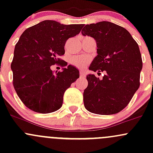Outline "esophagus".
<instances>
[{
    "label": "esophagus",
    "instance_id": "1",
    "mask_svg": "<svg viewBox=\"0 0 153 153\" xmlns=\"http://www.w3.org/2000/svg\"><path fill=\"white\" fill-rule=\"evenodd\" d=\"M80 78H85V72L84 71H80Z\"/></svg>",
    "mask_w": 153,
    "mask_h": 153
}]
</instances>
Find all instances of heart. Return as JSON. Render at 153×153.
Listing matches in <instances>:
<instances>
[{
	"instance_id": "heart-1",
	"label": "heart",
	"mask_w": 153,
	"mask_h": 153,
	"mask_svg": "<svg viewBox=\"0 0 153 153\" xmlns=\"http://www.w3.org/2000/svg\"><path fill=\"white\" fill-rule=\"evenodd\" d=\"M72 63L78 68H83L89 62V58L85 56H78L72 59Z\"/></svg>"
}]
</instances>
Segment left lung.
I'll return each mask as SVG.
<instances>
[{
  "instance_id": "left-lung-1",
  "label": "left lung",
  "mask_w": 153,
  "mask_h": 153,
  "mask_svg": "<svg viewBox=\"0 0 153 153\" xmlns=\"http://www.w3.org/2000/svg\"><path fill=\"white\" fill-rule=\"evenodd\" d=\"M83 26L82 34L94 38L97 46L98 54L89 70L106 73L101 80L94 74L86 76L84 106L96 114H114L127 106L140 87L143 68L140 48L127 29L114 23Z\"/></svg>"
}]
</instances>
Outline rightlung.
I'll use <instances>...</instances> for the list:
<instances>
[{
    "label": "right lung",
    "mask_w": 153,
    "mask_h": 153,
    "mask_svg": "<svg viewBox=\"0 0 153 153\" xmlns=\"http://www.w3.org/2000/svg\"><path fill=\"white\" fill-rule=\"evenodd\" d=\"M82 26L45 20L21 35L10 68L16 92L29 109L47 114L62 106L65 92L80 75L59 57L65 54L67 40L78 34ZM55 64L63 67L62 71L52 72L50 67Z\"/></svg>",
    "instance_id": "add662e5"
}]
</instances>
